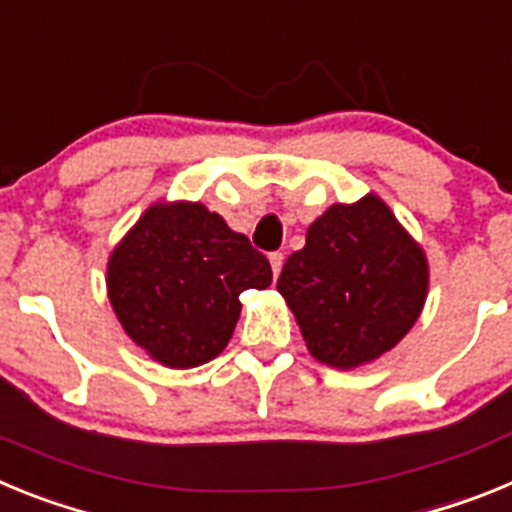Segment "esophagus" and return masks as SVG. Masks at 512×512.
I'll return each instance as SVG.
<instances>
[{"label": "esophagus", "instance_id": "34e87169", "mask_svg": "<svg viewBox=\"0 0 512 512\" xmlns=\"http://www.w3.org/2000/svg\"><path fill=\"white\" fill-rule=\"evenodd\" d=\"M269 264H271V271H274V277H279V271H282V264H284V253L282 251L269 253Z\"/></svg>", "mask_w": 512, "mask_h": 512}]
</instances>
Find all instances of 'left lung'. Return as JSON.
I'll return each instance as SVG.
<instances>
[{"instance_id": "1", "label": "left lung", "mask_w": 512, "mask_h": 512, "mask_svg": "<svg viewBox=\"0 0 512 512\" xmlns=\"http://www.w3.org/2000/svg\"><path fill=\"white\" fill-rule=\"evenodd\" d=\"M279 295L295 312L310 354L338 369L374 361L415 325L428 264L390 207L366 194L333 205L284 264Z\"/></svg>"}]
</instances>
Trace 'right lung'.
<instances>
[{
  "instance_id": "right-lung-1",
  "label": "right lung",
  "mask_w": 512,
  "mask_h": 512,
  "mask_svg": "<svg viewBox=\"0 0 512 512\" xmlns=\"http://www.w3.org/2000/svg\"><path fill=\"white\" fill-rule=\"evenodd\" d=\"M269 284L264 253L200 202L153 205L107 266L125 333L171 369L215 359L233 336L241 292Z\"/></svg>"
}]
</instances>
